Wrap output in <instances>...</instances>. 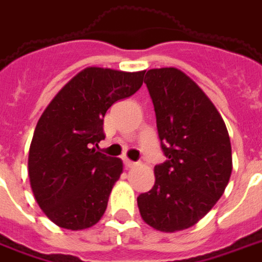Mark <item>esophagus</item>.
<instances>
[{
  "label": "esophagus",
  "instance_id": "1",
  "mask_svg": "<svg viewBox=\"0 0 262 262\" xmlns=\"http://www.w3.org/2000/svg\"><path fill=\"white\" fill-rule=\"evenodd\" d=\"M125 164H126V166H127V168H135V166L137 165L135 161H130V160H125Z\"/></svg>",
  "mask_w": 262,
  "mask_h": 262
}]
</instances>
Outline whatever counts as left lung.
<instances>
[{"instance_id":"obj_1","label":"left lung","mask_w":262,"mask_h":262,"mask_svg":"<svg viewBox=\"0 0 262 262\" xmlns=\"http://www.w3.org/2000/svg\"><path fill=\"white\" fill-rule=\"evenodd\" d=\"M144 83L166 161L156 165V183L137 197V205L154 229H187L216 204L228 186L229 135L210 98L182 71L150 69Z\"/></svg>"}]
</instances>
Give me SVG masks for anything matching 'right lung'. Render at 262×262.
<instances>
[{
	"label": "right lung",
	"mask_w": 262,
	"mask_h": 262,
	"mask_svg": "<svg viewBox=\"0 0 262 262\" xmlns=\"http://www.w3.org/2000/svg\"><path fill=\"white\" fill-rule=\"evenodd\" d=\"M146 72L86 68L62 87L42 112L29 150L34 199L58 226L80 230L96 225L123 165L102 154L104 116L114 102L133 96Z\"/></svg>",
	"instance_id": "add662e5"
}]
</instances>
